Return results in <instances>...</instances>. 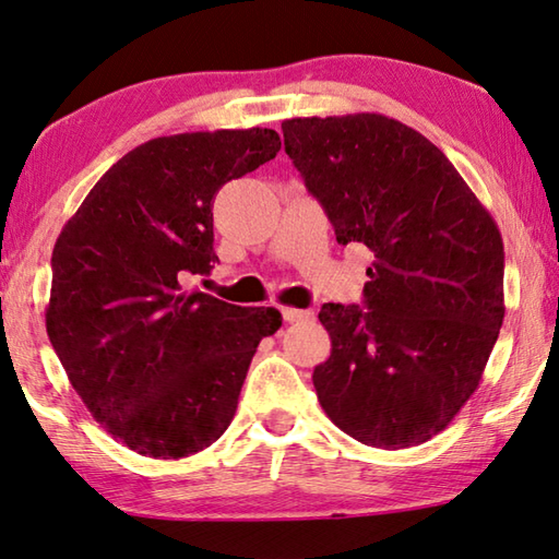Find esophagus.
<instances>
[{
    "instance_id": "1",
    "label": "esophagus",
    "mask_w": 559,
    "mask_h": 559,
    "mask_svg": "<svg viewBox=\"0 0 559 559\" xmlns=\"http://www.w3.org/2000/svg\"><path fill=\"white\" fill-rule=\"evenodd\" d=\"M282 317H285L287 324H299V321H311V319H314V311H307V309H282Z\"/></svg>"
}]
</instances>
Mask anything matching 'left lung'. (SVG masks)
<instances>
[{
    "instance_id": "8db88e82",
    "label": "left lung",
    "mask_w": 559,
    "mask_h": 559,
    "mask_svg": "<svg viewBox=\"0 0 559 559\" xmlns=\"http://www.w3.org/2000/svg\"><path fill=\"white\" fill-rule=\"evenodd\" d=\"M285 152L338 245L373 254L364 307H321L324 413L358 442L423 444L478 388L503 324V240L437 146L385 115L295 117Z\"/></svg>"
}]
</instances>
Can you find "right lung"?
I'll return each mask as SVG.
<instances>
[{
  "label": "right lung",
  "instance_id": "add662e5",
  "mask_svg": "<svg viewBox=\"0 0 559 559\" xmlns=\"http://www.w3.org/2000/svg\"><path fill=\"white\" fill-rule=\"evenodd\" d=\"M280 146L260 127L156 136L112 164L58 235L48 338L91 415L136 454L211 447L258 344L282 326L277 309L181 285L218 260L215 193Z\"/></svg>",
  "mask_w": 559,
  "mask_h": 559
}]
</instances>
